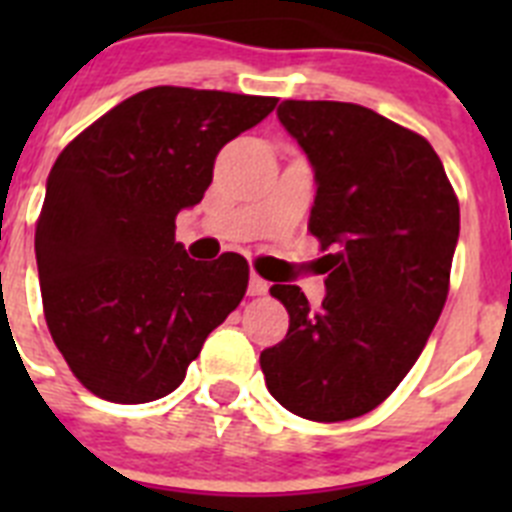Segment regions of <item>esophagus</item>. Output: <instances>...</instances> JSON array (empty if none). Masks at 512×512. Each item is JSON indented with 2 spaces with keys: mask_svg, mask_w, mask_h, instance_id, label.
Returning a JSON list of instances; mask_svg holds the SVG:
<instances>
[{
  "mask_svg": "<svg viewBox=\"0 0 512 512\" xmlns=\"http://www.w3.org/2000/svg\"><path fill=\"white\" fill-rule=\"evenodd\" d=\"M269 292V284L264 282V279L256 274V271H251V279H248V295L251 297H261Z\"/></svg>",
  "mask_w": 512,
  "mask_h": 512,
  "instance_id": "esophagus-1",
  "label": "esophagus"
}]
</instances>
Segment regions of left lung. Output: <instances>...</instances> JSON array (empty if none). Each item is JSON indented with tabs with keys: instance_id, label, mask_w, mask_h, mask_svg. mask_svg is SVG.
I'll use <instances>...</instances> for the list:
<instances>
[{
	"instance_id": "left-lung-1",
	"label": "left lung",
	"mask_w": 512,
	"mask_h": 512,
	"mask_svg": "<svg viewBox=\"0 0 512 512\" xmlns=\"http://www.w3.org/2000/svg\"><path fill=\"white\" fill-rule=\"evenodd\" d=\"M279 122L315 171L310 233L325 297L310 307L274 284L289 330L261 351L271 397L318 423L369 413L413 369L449 295L459 200L441 158L413 130L351 102L284 99Z\"/></svg>"
}]
</instances>
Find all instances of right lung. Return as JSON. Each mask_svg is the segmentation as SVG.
<instances>
[{
    "label": "right lung",
    "instance_id": "obj_1",
    "mask_svg": "<svg viewBox=\"0 0 512 512\" xmlns=\"http://www.w3.org/2000/svg\"><path fill=\"white\" fill-rule=\"evenodd\" d=\"M274 107L277 97L153 87L56 158L35 228L40 295L89 392L120 405L166 397L243 300L246 259H189L176 215L205 197L220 148Z\"/></svg>",
    "mask_w": 512,
    "mask_h": 512
}]
</instances>
